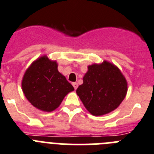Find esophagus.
Wrapping results in <instances>:
<instances>
[{
    "mask_svg": "<svg viewBox=\"0 0 154 154\" xmlns=\"http://www.w3.org/2000/svg\"><path fill=\"white\" fill-rule=\"evenodd\" d=\"M72 85H73V87H74V88L75 89V90L77 88V87H78V84H77V83H73Z\"/></svg>",
    "mask_w": 154,
    "mask_h": 154,
    "instance_id": "34e87169",
    "label": "esophagus"
}]
</instances>
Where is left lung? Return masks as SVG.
Masks as SVG:
<instances>
[{
  "instance_id": "obj_1",
  "label": "left lung",
  "mask_w": 154,
  "mask_h": 154,
  "mask_svg": "<svg viewBox=\"0 0 154 154\" xmlns=\"http://www.w3.org/2000/svg\"><path fill=\"white\" fill-rule=\"evenodd\" d=\"M83 81L76 93L93 116H103L114 111L127 94L125 77L117 66L107 61L89 65Z\"/></svg>"
}]
</instances>
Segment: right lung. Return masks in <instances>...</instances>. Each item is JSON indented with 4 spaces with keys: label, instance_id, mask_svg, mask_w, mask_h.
<instances>
[{
    "label": "right lung",
    "instance_id": "1",
    "mask_svg": "<svg viewBox=\"0 0 154 154\" xmlns=\"http://www.w3.org/2000/svg\"><path fill=\"white\" fill-rule=\"evenodd\" d=\"M26 98L34 107L43 112L54 111L66 95L74 90L57 70V63L47 55L41 56L26 69L22 80Z\"/></svg>",
    "mask_w": 154,
    "mask_h": 154
}]
</instances>
